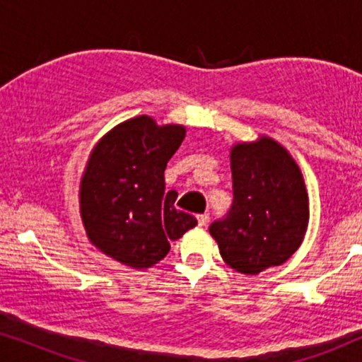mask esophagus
I'll list each match as a JSON object with an SVG mask.
<instances>
[{
  "label": "esophagus",
  "instance_id": "esophagus-1",
  "mask_svg": "<svg viewBox=\"0 0 362 362\" xmlns=\"http://www.w3.org/2000/svg\"><path fill=\"white\" fill-rule=\"evenodd\" d=\"M207 222H209V214H199L197 216V224L201 227H204Z\"/></svg>",
  "mask_w": 362,
  "mask_h": 362
}]
</instances>
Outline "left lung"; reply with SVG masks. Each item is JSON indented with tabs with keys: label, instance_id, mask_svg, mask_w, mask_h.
I'll return each mask as SVG.
<instances>
[{
	"label": "left lung",
	"instance_id": "left-lung-1",
	"mask_svg": "<svg viewBox=\"0 0 362 362\" xmlns=\"http://www.w3.org/2000/svg\"><path fill=\"white\" fill-rule=\"evenodd\" d=\"M234 201L209 227L222 259L244 275L281 265L298 250L308 227V194L293 158L260 136L230 148Z\"/></svg>",
	"mask_w": 362,
	"mask_h": 362
}]
</instances>
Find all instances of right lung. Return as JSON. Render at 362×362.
I'll return each instance as SVG.
<instances>
[{"label": "right lung", "instance_id": "1", "mask_svg": "<svg viewBox=\"0 0 362 362\" xmlns=\"http://www.w3.org/2000/svg\"><path fill=\"white\" fill-rule=\"evenodd\" d=\"M182 125H156L140 115L112 128L93 146L82 175L81 217L88 240L132 269H148L197 224L177 211L165 170L185 140Z\"/></svg>", "mask_w": 362, "mask_h": 362}]
</instances>
